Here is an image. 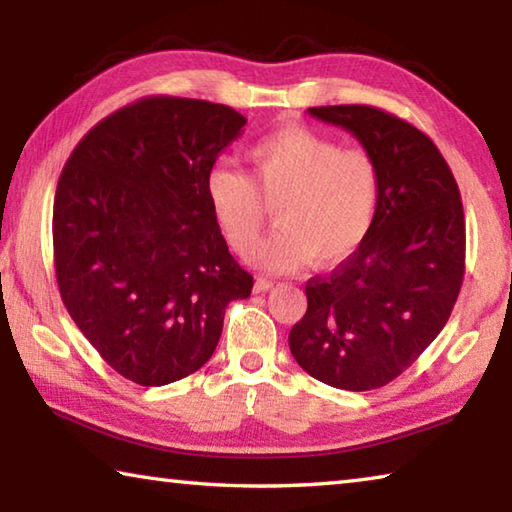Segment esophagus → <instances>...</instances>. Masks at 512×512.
<instances>
[{"mask_svg":"<svg viewBox=\"0 0 512 512\" xmlns=\"http://www.w3.org/2000/svg\"><path fill=\"white\" fill-rule=\"evenodd\" d=\"M255 293H266L268 289H273V282L271 280H264V277H259V280H255Z\"/></svg>","mask_w":512,"mask_h":512,"instance_id":"obj_1","label":"esophagus"}]
</instances>
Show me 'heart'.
<instances>
[{
  "label": "heart",
  "mask_w": 512,
  "mask_h": 512,
  "mask_svg": "<svg viewBox=\"0 0 512 512\" xmlns=\"http://www.w3.org/2000/svg\"><path fill=\"white\" fill-rule=\"evenodd\" d=\"M250 178L216 164L205 176V196L216 223L237 253L257 244L266 207L277 203L280 221L257 248L266 271H293L314 257L336 264L352 255L375 221L379 178L370 155L341 149L309 128H282L248 149Z\"/></svg>",
  "instance_id": "obj_1"
}]
</instances>
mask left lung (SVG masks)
Returning a JSON list of instances; mask_svg holds the SVG:
<instances>
[{"label":"left lung","instance_id":"left-lung-1","mask_svg":"<svg viewBox=\"0 0 512 512\" xmlns=\"http://www.w3.org/2000/svg\"><path fill=\"white\" fill-rule=\"evenodd\" d=\"M307 112L357 137L379 196L363 244L307 282V314L289 348L323 384L372 391L402 375L452 314L465 273L461 192L436 144L404 119L372 106Z\"/></svg>","mask_w":512,"mask_h":512}]
</instances>
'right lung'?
<instances>
[{
	"instance_id": "obj_1",
	"label": "right lung",
	"mask_w": 512,
	"mask_h": 512,
	"mask_svg": "<svg viewBox=\"0 0 512 512\" xmlns=\"http://www.w3.org/2000/svg\"><path fill=\"white\" fill-rule=\"evenodd\" d=\"M246 126L230 106L149 97L99 121L54 198L56 280L103 361L140 386L192 375L253 275L221 235L205 176Z\"/></svg>"
}]
</instances>
